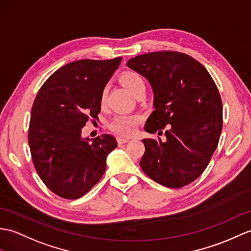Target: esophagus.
I'll return each mask as SVG.
<instances>
[{
	"mask_svg": "<svg viewBox=\"0 0 251 251\" xmlns=\"http://www.w3.org/2000/svg\"><path fill=\"white\" fill-rule=\"evenodd\" d=\"M129 138H125V137H118L116 138V141H118V144H123L129 141Z\"/></svg>",
	"mask_w": 251,
	"mask_h": 251,
	"instance_id": "34e87169",
	"label": "esophagus"
}]
</instances>
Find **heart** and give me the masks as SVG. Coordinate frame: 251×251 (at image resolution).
I'll return each mask as SVG.
<instances>
[{
  "label": "heart",
  "instance_id": "obj_1",
  "mask_svg": "<svg viewBox=\"0 0 251 251\" xmlns=\"http://www.w3.org/2000/svg\"><path fill=\"white\" fill-rule=\"evenodd\" d=\"M121 81L135 96L140 92H145V81L142 75L136 72H125L121 75ZM107 94L108 90L107 87H104L100 94L101 106L106 103ZM140 121L141 119L137 114H119L110 122L109 128L118 135L129 136L136 131Z\"/></svg>",
  "mask_w": 251,
  "mask_h": 251
}]
</instances>
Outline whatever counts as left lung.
Returning <instances> with one entry per match:
<instances>
[{"label": "left lung", "mask_w": 251, "mask_h": 251, "mask_svg": "<svg viewBox=\"0 0 251 251\" xmlns=\"http://www.w3.org/2000/svg\"><path fill=\"white\" fill-rule=\"evenodd\" d=\"M127 66L153 87L154 108L144 129L162 133L165 142L143 139L140 166L155 182L180 188L199 177L217 149L223 130V102L216 84L201 63L176 51L150 52Z\"/></svg>", "instance_id": "1"}]
</instances>
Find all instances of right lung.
Listing matches in <instances>:
<instances>
[{"instance_id":"right-lung-1","label":"right lung","mask_w":251,"mask_h":251,"mask_svg":"<svg viewBox=\"0 0 251 251\" xmlns=\"http://www.w3.org/2000/svg\"><path fill=\"white\" fill-rule=\"evenodd\" d=\"M122 57L79 60L57 69L35 98L28 145L35 169L45 185L64 199H78L106 171V159L118 147L111 135L82 138L86 122L100 112V94Z\"/></svg>"}]
</instances>
